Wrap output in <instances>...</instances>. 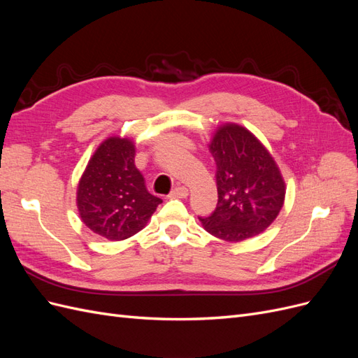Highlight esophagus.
<instances>
[{
	"label": "esophagus",
	"mask_w": 358,
	"mask_h": 358,
	"mask_svg": "<svg viewBox=\"0 0 358 358\" xmlns=\"http://www.w3.org/2000/svg\"><path fill=\"white\" fill-rule=\"evenodd\" d=\"M170 197L173 199H187L188 197V188L187 187H176L171 191Z\"/></svg>",
	"instance_id": "obj_1"
}]
</instances>
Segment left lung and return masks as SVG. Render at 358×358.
Returning <instances> with one entry per match:
<instances>
[{
    "label": "left lung",
    "instance_id": "8db88e82",
    "mask_svg": "<svg viewBox=\"0 0 358 358\" xmlns=\"http://www.w3.org/2000/svg\"><path fill=\"white\" fill-rule=\"evenodd\" d=\"M216 162L218 204L203 229L227 242L263 233L285 200V182L266 146L242 125L222 124L209 143Z\"/></svg>",
    "mask_w": 358,
    "mask_h": 358
}]
</instances>
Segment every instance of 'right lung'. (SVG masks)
I'll return each mask as SVG.
<instances>
[{
    "mask_svg": "<svg viewBox=\"0 0 358 358\" xmlns=\"http://www.w3.org/2000/svg\"><path fill=\"white\" fill-rule=\"evenodd\" d=\"M131 138L112 136L95 149L78 185V210L91 231L109 241L134 236L162 203L145 185L134 164Z\"/></svg>",
    "mask_w": 358,
    "mask_h": 358,
    "instance_id": "add662e5",
    "label": "right lung"
}]
</instances>
